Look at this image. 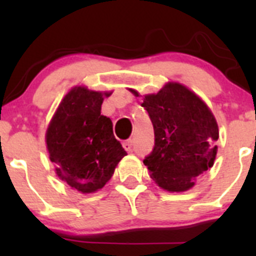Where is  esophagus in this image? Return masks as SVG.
<instances>
[{
    "label": "esophagus",
    "mask_w": 256,
    "mask_h": 256,
    "mask_svg": "<svg viewBox=\"0 0 256 256\" xmlns=\"http://www.w3.org/2000/svg\"><path fill=\"white\" fill-rule=\"evenodd\" d=\"M122 147L126 150V151L131 152L132 151V140H126L122 142Z\"/></svg>",
    "instance_id": "esophagus-1"
}]
</instances>
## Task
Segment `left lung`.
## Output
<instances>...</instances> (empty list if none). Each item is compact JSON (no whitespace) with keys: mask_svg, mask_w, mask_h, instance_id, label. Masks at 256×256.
Returning a JSON list of instances; mask_svg holds the SVG:
<instances>
[{"mask_svg":"<svg viewBox=\"0 0 256 256\" xmlns=\"http://www.w3.org/2000/svg\"><path fill=\"white\" fill-rule=\"evenodd\" d=\"M141 96L135 89H128ZM154 130V147L144 164L162 190L180 193L213 167L219 128L209 106L194 92L168 82L156 94L142 96Z\"/></svg>","mask_w":256,"mask_h":256,"instance_id":"8db88e82","label":"left lung"}]
</instances>
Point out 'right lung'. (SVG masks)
<instances>
[{
	"label": "right lung",
	"mask_w": 256,
	"mask_h": 256,
	"mask_svg": "<svg viewBox=\"0 0 256 256\" xmlns=\"http://www.w3.org/2000/svg\"><path fill=\"white\" fill-rule=\"evenodd\" d=\"M112 94L76 85L59 102L46 131L56 174L82 194L102 190L128 154L114 136L112 120L102 115V102Z\"/></svg>",
	"instance_id": "obj_1"
}]
</instances>
